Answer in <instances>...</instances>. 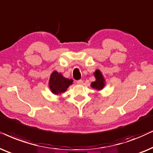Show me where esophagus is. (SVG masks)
<instances>
[{
    "label": "esophagus",
    "mask_w": 153,
    "mask_h": 153,
    "mask_svg": "<svg viewBox=\"0 0 153 153\" xmlns=\"http://www.w3.org/2000/svg\"><path fill=\"white\" fill-rule=\"evenodd\" d=\"M77 83H78V85H82L83 84V80H79L77 81Z\"/></svg>",
    "instance_id": "34e87169"
}]
</instances>
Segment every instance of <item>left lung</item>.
<instances>
[{
	"instance_id": "obj_1",
	"label": "left lung",
	"mask_w": 153,
	"mask_h": 153,
	"mask_svg": "<svg viewBox=\"0 0 153 153\" xmlns=\"http://www.w3.org/2000/svg\"><path fill=\"white\" fill-rule=\"evenodd\" d=\"M94 76L95 77L96 80L91 83V87L93 89H97L98 91H100L103 89L105 86V79L103 78V74L99 70H96L94 73Z\"/></svg>"
}]
</instances>
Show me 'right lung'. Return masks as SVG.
<instances>
[{"label": "right lung", "mask_w": 153, "mask_h": 153, "mask_svg": "<svg viewBox=\"0 0 153 153\" xmlns=\"http://www.w3.org/2000/svg\"><path fill=\"white\" fill-rule=\"evenodd\" d=\"M72 79L66 78L63 76L62 73H58L56 71H53L50 75L49 80V87L52 94L59 95L65 92L71 85L73 84Z\"/></svg>", "instance_id": "add662e5"}]
</instances>
